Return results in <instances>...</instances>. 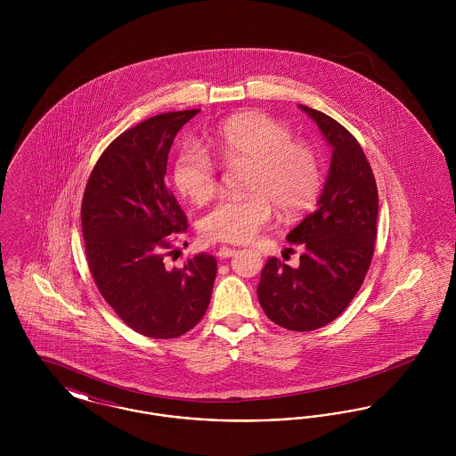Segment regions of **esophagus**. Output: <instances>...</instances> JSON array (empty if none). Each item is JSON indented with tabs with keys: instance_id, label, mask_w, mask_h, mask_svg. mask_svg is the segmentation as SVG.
Returning a JSON list of instances; mask_svg holds the SVG:
<instances>
[{
	"instance_id": "esophagus-1",
	"label": "esophagus",
	"mask_w": 456,
	"mask_h": 456,
	"mask_svg": "<svg viewBox=\"0 0 456 456\" xmlns=\"http://www.w3.org/2000/svg\"><path fill=\"white\" fill-rule=\"evenodd\" d=\"M238 251L234 248H227V246H222L217 251L218 258H231L234 256Z\"/></svg>"
}]
</instances>
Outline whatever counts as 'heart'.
Listing matches in <instances>:
<instances>
[{"instance_id": "obj_1", "label": "heart", "mask_w": 456, "mask_h": 456, "mask_svg": "<svg viewBox=\"0 0 456 456\" xmlns=\"http://www.w3.org/2000/svg\"><path fill=\"white\" fill-rule=\"evenodd\" d=\"M212 143L227 164L248 162L244 198H224L200 220L208 240L242 244L272 220V205L283 217L307 210L322 190L316 152L292 140V131L261 112H242L212 133ZM174 186L196 203L217 191V169L201 147L186 143L174 160Z\"/></svg>"}]
</instances>
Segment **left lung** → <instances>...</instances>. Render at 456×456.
<instances>
[{
	"instance_id": "8db88e82",
	"label": "left lung",
	"mask_w": 456,
	"mask_h": 456,
	"mask_svg": "<svg viewBox=\"0 0 456 456\" xmlns=\"http://www.w3.org/2000/svg\"><path fill=\"white\" fill-rule=\"evenodd\" d=\"M331 147L316 210L287 240L301 244L299 266L268 258L258 283L265 314L292 331H311L338 318L368 273L374 253L378 188L359 142L325 112L299 106Z\"/></svg>"
}]
</instances>
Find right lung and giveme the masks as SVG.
I'll use <instances>...</instances> for the list:
<instances>
[{
    "mask_svg": "<svg viewBox=\"0 0 456 456\" xmlns=\"http://www.w3.org/2000/svg\"><path fill=\"white\" fill-rule=\"evenodd\" d=\"M200 109L153 116L119 134L97 160L82 201L88 268L116 314L151 338H175L203 318L217 260L198 253L183 268L164 258L188 220L164 175L177 131ZM188 246V244H186Z\"/></svg>",
    "mask_w": 456,
    "mask_h": 456,
    "instance_id": "1",
    "label": "right lung"
}]
</instances>
